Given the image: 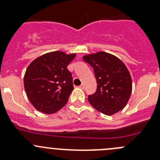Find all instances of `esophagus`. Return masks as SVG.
Here are the masks:
<instances>
[{
    "mask_svg": "<svg viewBox=\"0 0 160 160\" xmlns=\"http://www.w3.org/2000/svg\"><path fill=\"white\" fill-rule=\"evenodd\" d=\"M79 88H80V89H84V85L83 84H81V85H80V86H79Z\"/></svg>",
    "mask_w": 160,
    "mask_h": 160,
    "instance_id": "34e87169",
    "label": "esophagus"
}]
</instances>
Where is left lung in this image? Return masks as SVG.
I'll return each mask as SVG.
<instances>
[{
	"instance_id": "left-lung-1",
	"label": "left lung",
	"mask_w": 160,
	"mask_h": 160,
	"mask_svg": "<svg viewBox=\"0 0 160 160\" xmlns=\"http://www.w3.org/2000/svg\"><path fill=\"white\" fill-rule=\"evenodd\" d=\"M83 59L93 67L98 83L96 92L88 96L90 104L106 115L122 110L132 90V78L125 63L105 52L87 55Z\"/></svg>"
}]
</instances>
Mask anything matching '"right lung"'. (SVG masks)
<instances>
[{"mask_svg":"<svg viewBox=\"0 0 160 160\" xmlns=\"http://www.w3.org/2000/svg\"><path fill=\"white\" fill-rule=\"evenodd\" d=\"M75 56V53L51 52L29 64L24 77V87L35 109L52 114L66 105L73 90L72 74L67 66Z\"/></svg>","mask_w":160,"mask_h":160,"instance_id":"obj_1","label":"right lung"}]
</instances>
